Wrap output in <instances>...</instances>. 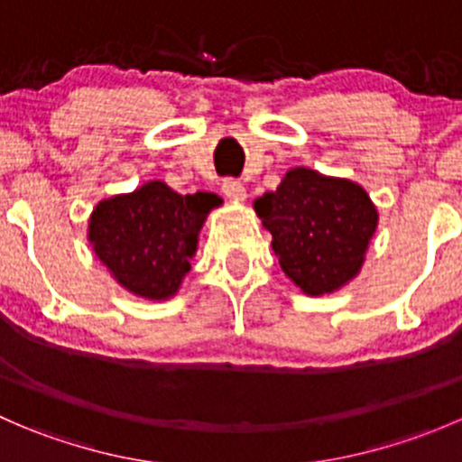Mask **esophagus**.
Returning <instances> with one entry per match:
<instances>
[{"label": "esophagus", "mask_w": 462, "mask_h": 462, "mask_svg": "<svg viewBox=\"0 0 462 462\" xmlns=\"http://www.w3.org/2000/svg\"><path fill=\"white\" fill-rule=\"evenodd\" d=\"M221 192L226 194L227 199H232V201H244L245 199V188L241 180L236 179H226L221 183Z\"/></svg>", "instance_id": "1"}]
</instances>
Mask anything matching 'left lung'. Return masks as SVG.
<instances>
[{
    "instance_id": "1",
    "label": "left lung",
    "mask_w": 462,
    "mask_h": 462,
    "mask_svg": "<svg viewBox=\"0 0 462 462\" xmlns=\"http://www.w3.org/2000/svg\"><path fill=\"white\" fill-rule=\"evenodd\" d=\"M273 235L283 273L306 292L324 295L362 268L377 212L360 185L295 167L274 192L254 201Z\"/></svg>"
}]
</instances>
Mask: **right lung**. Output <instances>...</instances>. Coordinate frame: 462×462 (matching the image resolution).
<instances>
[{"instance_id": "add662e5", "label": "right lung", "mask_w": 462, "mask_h": 462, "mask_svg": "<svg viewBox=\"0 0 462 462\" xmlns=\"http://www.w3.org/2000/svg\"><path fill=\"white\" fill-rule=\"evenodd\" d=\"M218 203L217 194L180 197L153 180L136 192L97 203L88 221V241L127 291L165 300L189 273L205 217Z\"/></svg>"}]
</instances>
